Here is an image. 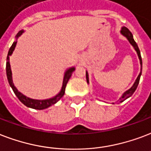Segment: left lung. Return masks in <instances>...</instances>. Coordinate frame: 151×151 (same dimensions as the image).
<instances>
[{"label": "left lung", "mask_w": 151, "mask_h": 151, "mask_svg": "<svg viewBox=\"0 0 151 151\" xmlns=\"http://www.w3.org/2000/svg\"><path fill=\"white\" fill-rule=\"evenodd\" d=\"M120 33H121L123 35H124V37H126L127 39V40L129 41L130 43L133 46V47L134 48V50H136L137 52V55L139 56V61H140V65H141V72L139 73V76H138V78H136V80L134 81V85L132 86V88H129L128 90H127L125 93H124L122 96L119 98V101L120 102H123L126 99H127L128 97L132 96V94L134 93V91L136 90L137 87H138V85L139 83V80H140V77H141V74H142V58H141V55H140V50L139 49V47H138V45L137 43L135 42V41L134 40V38H133V35H132V32H130L129 30L127 29V27H122L121 31H120ZM86 80H87V82L88 83V72L86 71ZM113 104V103H112Z\"/></svg>", "instance_id": "left-lung-1"}]
</instances>
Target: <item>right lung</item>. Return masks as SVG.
Returning a JSON list of instances; mask_svg holds the SVG:
<instances>
[{
  "instance_id": "1",
  "label": "right lung",
  "mask_w": 151,
  "mask_h": 151,
  "mask_svg": "<svg viewBox=\"0 0 151 151\" xmlns=\"http://www.w3.org/2000/svg\"><path fill=\"white\" fill-rule=\"evenodd\" d=\"M24 32L23 30L19 31L18 33H17V40L18 39V37H19L22 35V33ZM17 42H14L12 43V45L11 46V47L9 49V53H8V56H7V62H6V73H7V78H8V81H9V83L10 85V86L12 88V90L14 92V93L16 94V96L18 97L19 101H21L22 103L24 104V105H26L28 108H31V109H37V110H42V109H47L50 106L55 104V103H57L58 101H59L62 97L63 96L64 93H65V86H66V84H67L68 81L70 78L72 73L74 70H75V67H70L65 72V74H64V78H63V87H62V89L55 96L52 98L50 99H46V100H35V99H32L27 97V96H24V94H22L20 92L17 90V88L15 87L14 84L12 82V70L11 67H10V63H9V56L12 54L13 50H14L15 47H16V45H17Z\"/></svg>"
}]
</instances>
